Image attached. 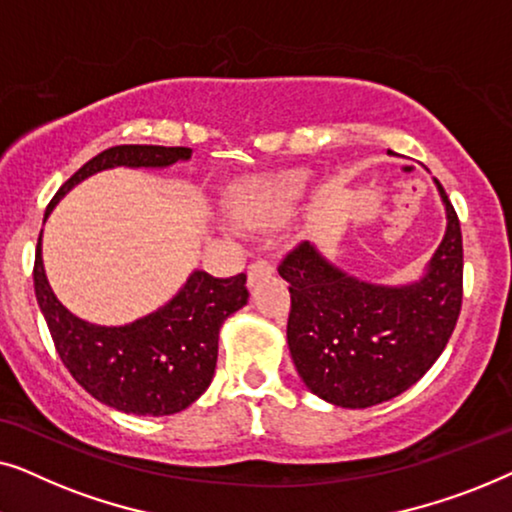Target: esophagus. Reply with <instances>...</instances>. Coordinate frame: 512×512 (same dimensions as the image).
Here are the masks:
<instances>
[{
    "label": "esophagus",
    "mask_w": 512,
    "mask_h": 512,
    "mask_svg": "<svg viewBox=\"0 0 512 512\" xmlns=\"http://www.w3.org/2000/svg\"><path fill=\"white\" fill-rule=\"evenodd\" d=\"M272 270H275V268H272V263L268 261V258H258V261L251 263V265H249V270H247V275H249V284H254L258 277L270 275Z\"/></svg>",
    "instance_id": "34e87169"
}]
</instances>
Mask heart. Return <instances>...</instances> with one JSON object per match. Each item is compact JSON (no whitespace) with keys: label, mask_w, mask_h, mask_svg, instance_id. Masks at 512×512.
<instances>
[{"label":"heart","mask_w":512,"mask_h":512,"mask_svg":"<svg viewBox=\"0 0 512 512\" xmlns=\"http://www.w3.org/2000/svg\"><path fill=\"white\" fill-rule=\"evenodd\" d=\"M310 186L305 170L263 174L235 186L230 209L244 226H270L289 216Z\"/></svg>","instance_id":"b5f03b06"}]
</instances>
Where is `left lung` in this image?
<instances>
[{
    "label": "left lung",
    "instance_id": "left-lung-1",
    "mask_svg": "<svg viewBox=\"0 0 512 512\" xmlns=\"http://www.w3.org/2000/svg\"><path fill=\"white\" fill-rule=\"evenodd\" d=\"M447 230L426 275L408 286L359 282L300 242L279 263L289 282L286 340L307 389L340 408H370L410 389L450 340L464 298L459 216L445 188Z\"/></svg>",
    "mask_w": 512,
    "mask_h": 512
}]
</instances>
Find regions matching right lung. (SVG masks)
Here are the masks:
<instances>
[{
	"instance_id": "add662e5",
	"label": "right lung",
	"mask_w": 512,
	"mask_h": 512,
	"mask_svg": "<svg viewBox=\"0 0 512 512\" xmlns=\"http://www.w3.org/2000/svg\"><path fill=\"white\" fill-rule=\"evenodd\" d=\"M188 158L191 149L186 146H111L60 186L46 216L62 195L97 172L111 167H167ZM32 275L37 303L65 368L90 396L130 415H174L198 401L214 377L219 328L249 298L244 272L219 279L195 270L184 289L158 312L125 326H95L74 317L55 298L41 261V235Z\"/></svg>"
}]
</instances>
